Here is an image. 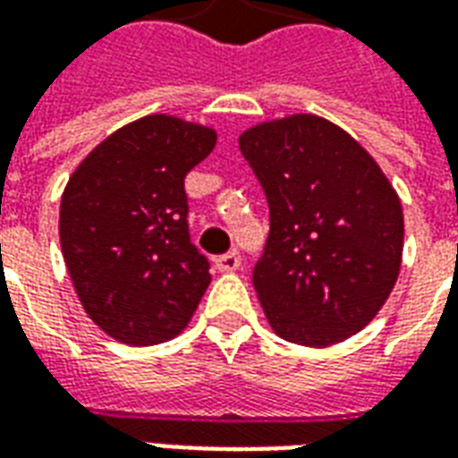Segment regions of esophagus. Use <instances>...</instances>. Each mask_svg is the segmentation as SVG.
Here are the masks:
<instances>
[{"mask_svg": "<svg viewBox=\"0 0 458 458\" xmlns=\"http://www.w3.org/2000/svg\"><path fill=\"white\" fill-rule=\"evenodd\" d=\"M216 267L220 269V272H235V269H240V252H225V255H220L218 259H216Z\"/></svg>", "mask_w": 458, "mask_h": 458, "instance_id": "1", "label": "esophagus"}]
</instances>
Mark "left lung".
I'll return each mask as SVG.
<instances>
[{
	"label": "left lung",
	"instance_id": "obj_1",
	"mask_svg": "<svg viewBox=\"0 0 458 458\" xmlns=\"http://www.w3.org/2000/svg\"><path fill=\"white\" fill-rule=\"evenodd\" d=\"M269 203L252 284L272 331L327 348L368 327L403 265V203L377 161L334 122L289 114L240 134Z\"/></svg>",
	"mask_w": 458,
	"mask_h": 458
}]
</instances>
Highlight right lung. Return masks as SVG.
<instances>
[{
    "label": "right lung",
    "mask_w": 458,
    "mask_h": 458,
    "mask_svg": "<svg viewBox=\"0 0 458 458\" xmlns=\"http://www.w3.org/2000/svg\"><path fill=\"white\" fill-rule=\"evenodd\" d=\"M216 140L206 124L147 114L100 141L65 183V267L85 314L120 344L179 336L208 289V259L189 235L183 179Z\"/></svg>",
    "instance_id": "obj_1"
}]
</instances>
